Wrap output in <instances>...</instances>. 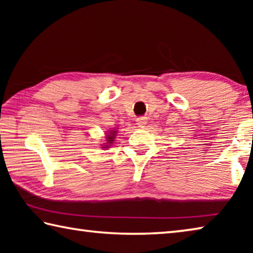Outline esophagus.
I'll use <instances>...</instances> for the list:
<instances>
[{
  "label": "esophagus",
  "instance_id": "obj_1",
  "mask_svg": "<svg viewBox=\"0 0 253 253\" xmlns=\"http://www.w3.org/2000/svg\"><path fill=\"white\" fill-rule=\"evenodd\" d=\"M136 122H137V125H138V127L143 128L147 124V118L146 117H139V118L136 119Z\"/></svg>",
  "mask_w": 253,
  "mask_h": 253
}]
</instances>
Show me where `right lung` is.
<instances>
[{
    "instance_id": "add662e5",
    "label": "right lung",
    "mask_w": 253,
    "mask_h": 253,
    "mask_svg": "<svg viewBox=\"0 0 253 253\" xmlns=\"http://www.w3.org/2000/svg\"><path fill=\"white\" fill-rule=\"evenodd\" d=\"M116 134H117L116 129L109 130V134H107V136H106L107 143H104V145H102L104 147H101V148H109L111 146V144L114 143V139H115V137H116Z\"/></svg>"
}]
</instances>
